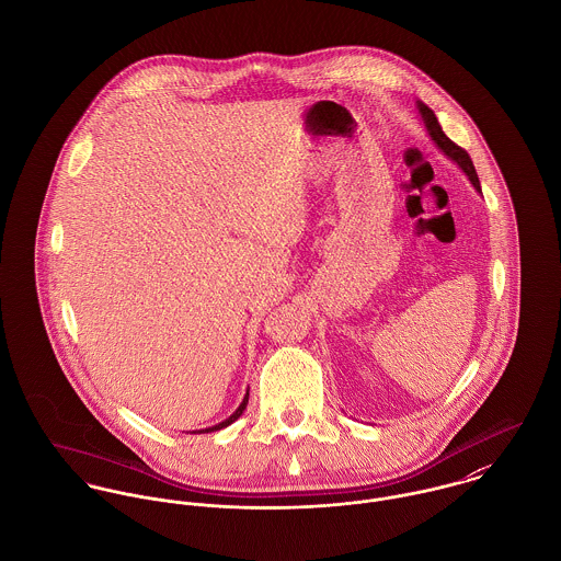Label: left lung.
I'll return each instance as SVG.
<instances>
[{
  "instance_id": "1",
  "label": "left lung",
  "mask_w": 561,
  "mask_h": 561,
  "mask_svg": "<svg viewBox=\"0 0 561 561\" xmlns=\"http://www.w3.org/2000/svg\"><path fill=\"white\" fill-rule=\"evenodd\" d=\"M416 110H419V114H421V121H423V125H425L430 138L434 140V145H436L449 160L456 161V163L462 168V172L469 176V181L473 183V187H476L478 192H481L480 179H478L476 165H473V161L469 158V153H467L465 149H460L458 145H454V142L445 136L443 127L438 125L436 114H434L423 101H416Z\"/></svg>"
}]
</instances>
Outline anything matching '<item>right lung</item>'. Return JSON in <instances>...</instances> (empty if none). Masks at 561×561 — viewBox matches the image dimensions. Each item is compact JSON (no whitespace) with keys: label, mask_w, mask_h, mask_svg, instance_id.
<instances>
[{"label":"right lung","mask_w":561,"mask_h":561,"mask_svg":"<svg viewBox=\"0 0 561 561\" xmlns=\"http://www.w3.org/2000/svg\"><path fill=\"white\" fill-rule=\"evenodd\" d=\"M245 403H248V391H245V398H243V401H241L240 408H238V410H236V412H233V414H231V416H229V419H225V421H222V423H218V425H211V427H205V430H201V432H198V434H205V432H216V430H222V427H227V425H231V423H233V421H238V419H240L241 412H243V410H245ZM194 434H196V432H194Z\"/></svg>","instance_id":"1"}]
</instances>
